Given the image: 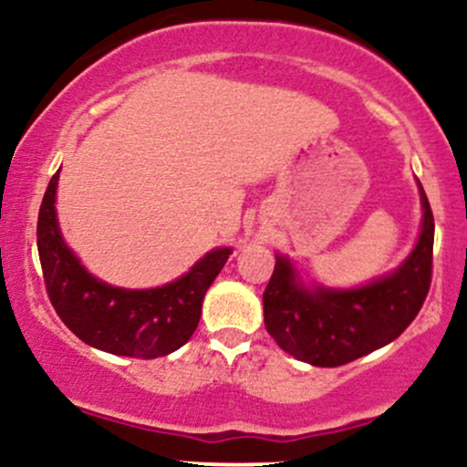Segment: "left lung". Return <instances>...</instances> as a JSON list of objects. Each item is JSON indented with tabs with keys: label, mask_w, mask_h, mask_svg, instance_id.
<instances>
[{
	"label": "left lung",
	"mask_w": 467,
	"mask_h": 467,
	"mask_svg": "<svg viewBox=\"0 0 467 467\" xmlns=\"http://www.w3.org/2000/svg\"><path fill=\"white\" fill-rule=\"evenodd\" d=\"M420 192V239L393 275L358 289H309L285 256H276L264 316L283 351L314 367H340L393 342L415 320L431 289L435 244V219L421 184Z\"/></svg>",
	"instance_id": "1"
}]
</instances>
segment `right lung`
<instances>
[{"label":"right lung","instance_id":"1","mask_svg":"<svg viewBox=\"0 0 467 467\" xmlns=\"http://www.w3.org/2000/svg\"><path fill=\"white\" fill-rule=\"evenodd\" d=\"M58 171L47 184L36 222V248L47 296L58 318L85 345L114 356H169L189 342L206 289L226 265L230 248L208 252L178 281L153 289H122L89 275L61 237L57 222Z\"/></svg>","mask_w":467,"mask_h":467}]
</instances>
